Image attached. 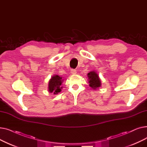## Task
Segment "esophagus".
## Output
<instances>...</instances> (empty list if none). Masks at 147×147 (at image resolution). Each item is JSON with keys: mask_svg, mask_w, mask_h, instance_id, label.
I'll list each match as a JSON object with an SVG mask.
<instances>
[{"mask_svg": "<svg viewBox=\"0 0 147 147\" xmlns=\"http://www.w3.org/2000/svg\"><path fill=\"white\" fill-rule=\"evenodd\" d=\"M71 73L72 74H75L77 73V70H76V69H71Z\"/></svg>", "mask_w": 147, "mask_h": 147, "instance_id": "34e87169", "label": "esophagus"}]
</instances>
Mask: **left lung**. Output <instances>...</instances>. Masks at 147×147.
Here are the masks:
<instances>
[{
	"label": "left lung",
	"mask_w": 147,
	"mask_h": 147,
	"mask_svg": "<svg viewBox=\"0 0 147 147\" xmlns=\"http://www.w3.org/2000/svg\"><path fill=\"white\" fill-rule=\"evenodd\" d=\"M88 82L89 86H90L93 89H96L101 86V82L100 80L98 74L94 71H92L88 74Z\"/></svg>",
	"instance_id": "1"
}]
</instances>
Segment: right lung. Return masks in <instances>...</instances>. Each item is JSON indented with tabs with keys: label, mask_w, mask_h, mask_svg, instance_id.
I'll list each match as a JSON object with an SVG mask.
<instances>
[{
	"label": "right lung",
	"mask_w": 147,
	"mask_h": 147,
	"mask_svg": "<svg viewBox=\"0 0 147 147\" xmlns=\"http://www.w3.org/2000/svg\"><path fill=\"white\" fill-rule=\"evenodd\" d=\"M63 82V79L58 75L52 76L48 84V90L50 93L53 92V94H58V92H60L63 88L61 87Z\"/></svg>",
	"instance_id": "1"
}]
</instances>
